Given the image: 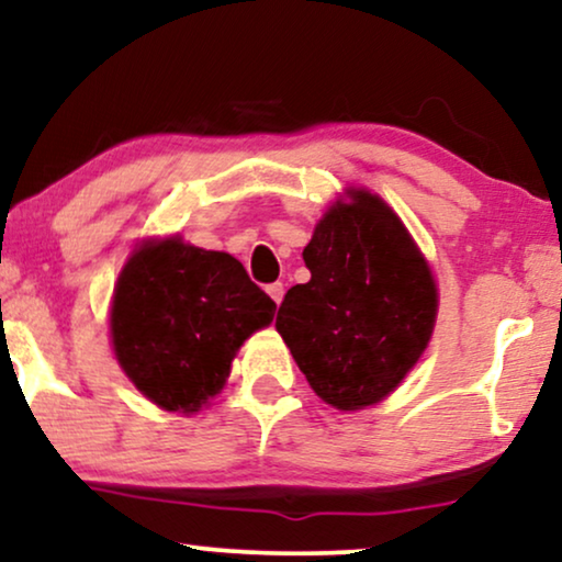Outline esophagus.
Instances as JSON below:
<instances>
[{"label": "esophagus", "mask_w": 562, "mask_h": 562, "mask_svg": "<svg viewBox=\"0 0 562 562\" xmlns=\"http://www.w3.org/2000/svg\"><path fill=\"white\" fill-rule=\"evenodd\" d=\"M268 296H271L276 304H281V299H283V283H271V286H268Z\"/></svg>", "instance_id": "1"}]
</instances>
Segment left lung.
Returning a JSON list of instances; mask_svg holds the SVG:
<instances>
[{
	"instance_id": "left-lung-1",
	"label": "left lung",
	"mask_w": 562,
	"mask_h": 562,
	"mask_svg": "<svg viewBox=\"0 0 562 562\" xmlns=\"http://www.w3.org/2000/svg\"><path fill=\"white\" fill-rule=\"evenodd\" d=\"M302 258L312 279L286 291L276 330L327 405L379 403L431 340V268L395 211L363 188L325 211Z\"/></svg>"
}]
</instances>
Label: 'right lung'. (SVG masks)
I'll list each match as a JSON object with an SVG mask.
<instances>
[{
    "instance_id": "right-lung-1",
    "label": "right lung",
    "mask_w": 562,
    "mask_h": 562,
    "mask_svg": "<svg viewBox=\"0 0 562 562\" xmlns=\"http://www.w3.org/2000/svg\"><path fill=\"white\" fill-rule=\"evenodd\" d=\"M276 302L229 252L149 239L123 266L111 304L121 369L172 413H199L227 382L239 346L271 325Z\"/></svg>"
}]
</instances>
